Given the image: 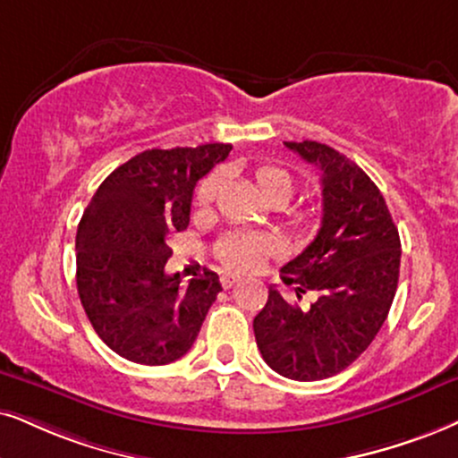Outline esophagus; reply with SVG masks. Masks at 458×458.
<instances>
[{
  "label": "esophagus",
  "instance_id": "1",
  "mask_svg": "<svg viewBox=\"0 0 458 458\" xmlns=\"http://www.w3.org/2000/svg\"><path fill=\"white\" fill-rule=\"evenodd\" d=\"M239 281V276L236 275H230V272H225V275H222V285H224V289H230L234 285V283Z\"/></svg>",
  "mask_w": 458,
  "mask_h": 458
}]
</instances>
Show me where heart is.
Here are the masks:
<instances>
[{
    "label": "heart",
    "mask_w": 458,
    "mask_h": 458,
    "mask_svg": "<svg viewBox=\"0 0 458 458\" xmlns=\"http://www.w3.org/2000/svg\"><path fill=\"white\" fill-rule=\"evenodd\" d=\"M258 183L259 188H262V192H266V190L276 188V186H289V177L279 169L264 166V169L258 171ZM219 186H222V173L219 171L211 173V175L200 183L199 199L202 202H209L213 196L217 194ZM270 251H272V241L258 234H234L230 236L222 247V256L225 262L241 270L253 268V266H256L259 259Z\"/></svg>",
    "instance_id": "heart-1"
}]
</instances>
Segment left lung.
<instances>
[{
  "instance_id": "8db88e82",
  "label": "left lung",
  "mask_w": 458,
  "mask_h": 458,
  "mask_svg": "<svg viewBox=\"0 0 458 458\" xmlns=\"http://www.w3.org/2000/svg\"><path fill=\"white\" fill-rule=\"evenodd\" d=\"M321 171V225L309 247L283 266V283L309 309L275 287L253 319L264 361L292 380L343 372L368 349L389 315L402 242L376 183L355 162L317 141H285Z\"/></svg>"
}]
</instances>
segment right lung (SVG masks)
Here are the masks:
<instances>
[{"label":"right lung","instance_id":"1","mask_svg":"<svg viewBox=\"0 0 458 458\" xmlns=\"http://www.w3.org/2000/svg\"><path fill=\"white\" fill-rule=\"evenodd\" d=\"M230 149H146L109 173L86 207L75 234L78 293L95 332L120 357L165 366L194 344L222 285L213 270L190 283L166 275V241L188 228L196 183Z\"/></svg>","mask_w":458,"mask_h":458}]
</instances>
